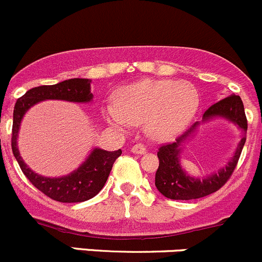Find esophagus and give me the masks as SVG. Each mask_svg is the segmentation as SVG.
Returning a JSON list of instances; mask_svg holds the SVG:
<instances>
[{
    "instance_id": "34e87169",
    "label": "esophagus",
    "mask_w": 262,
    "mask_h": 262,
    "mask_svg": "<svg viewBox=\"0 0 262 262\" xmlns=\"http://www.w3.org/2000/svg\"><path fill=\"white\" fill-rule=\"evenodd\" d=\"M131 151L134 154H139V155H142V154L146 152V147H145L142 144H136V145H134V146H132Z\"/></svg>"
}]
</instances>
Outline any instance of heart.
Returning <instances> with one entry per match:
<instances>
[{
  "label": "heart",
  "instance_id": "heart-1",
  "mask_svg": "<svg viewBox=\"0 0 262 262\" xmlns=\"http://www.w3.org/2000/svg\"><path fill=\"white\" fill-rule=\"evenodd\" d=\"M117 104H108L104 116L121 130L145 123L155 140H170L188 127L199 107V93L188 82L145 79L121 88Z\"/></svg>",
  "mask_w": 262,
  "mask_h": 262
}]
</instances>
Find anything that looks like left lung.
<instances>
[{
    "mask_svg": "<svg viewBox=\"0 0 262 262\" xmlns=\"http://www.w3.org/2000/svg\"><path fill=\"white\" fill-rule=\"evenodd\" d=\"M215 117H223L231 121L244 132V136L237 145V149L232 159L225 168L220 169L218 172H214L203 179L190 177L183 170L179 159L180 150H182L183 144L193 136L194 132L196 131V127L201 125V122H195L189 130L178 137L175 142L161 145L159 147V168L155 174V185L164 196L175 199V201H190V199L203 198V196L209 195V194L221 189L231 178L232 172L238 163L245 142H246L247 118L245 115L244 103H242L239 96L231 94L230 97H226L213 104L204 112L202 122H207L211 118Z\"/></svg>",
    "mask_w": 262,
    "mask_h": 262,
    "instance_id": "1",
    "label": "left lung"
}]
</instances>
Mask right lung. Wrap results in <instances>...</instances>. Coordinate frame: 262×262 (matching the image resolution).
I'll return each mask as SVG.
<instances>
[{
  "instance_id": "add662e5",
  "label": "right lung",
  "mask_w": 262,
  "mask_h": 262,
  "mask_svg": "<svg viewBox=\"0 0 262 262\" xmlns=\"http://www.w3.org/2000/svg\"><path fill=\"white\" fill-rule=\"evenodd\" d=\"M91 79L73 78L58 84L31 88L17 99L13 110L11 147L21 170L36 189L61 203H78L97 195L106 184L113 163L122 151L121 149L117 151L94 149L77 170L60 178H47L34 172L24 163L18 152L17 134L24 115L37 102L45 99H61L78 103L91 102L93 98V94L91 93Z\"/></svg>"
}]
</instances>
